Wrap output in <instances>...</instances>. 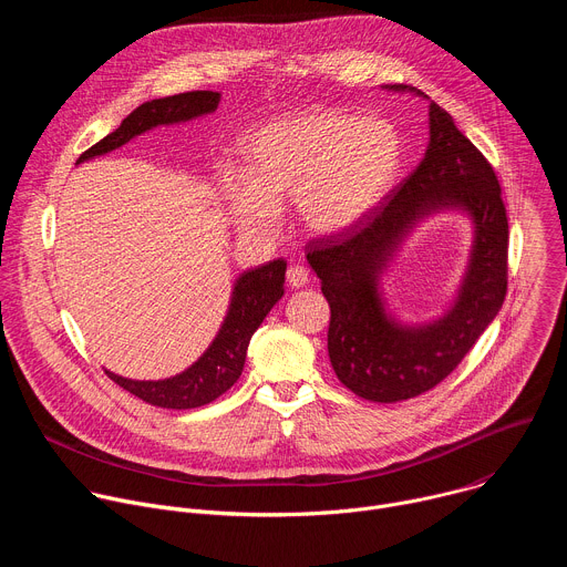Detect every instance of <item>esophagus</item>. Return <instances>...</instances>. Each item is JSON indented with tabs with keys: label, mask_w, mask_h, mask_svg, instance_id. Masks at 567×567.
I'll return each instance as SVG.
<instances>
[{
	"label": "esophagus",
	"mask_w": 567,
	"mask_h": 567,
	"mask_svg": "<svg viewBox=\"0 0 567 567\" xmlns=\"http://www.w3.org/2000/svg\"><path fill=\"white\" fill-rule=\"evenodd\" d=\"M309 282V274H307V269L305 267H289L287 269V285L289 287H293V289H300V287H305Z\"/></svg>",
	"instance_id": "obj_1"
}]
</instances>
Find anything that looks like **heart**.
Segmentation results:
<instances>
[{
    "label": "heart",
    "instance_id": "obj_1",
    "mask_svg": "<svg viewBox=\"0 0 567 567\" xmlns=\"http://www.w3.org/2000/svg\"><path fill=\"white\" fill-rule=\"evenodd\" d=\"M401 164V138L381 118L339 110H305L251 132L241 145V182L224 195L233 221L247 235H269L276 210L293 204L313 235H341L390 193Z\"/></svg>",
    "mask_w": 567,
    "mask_h": 567
}]
</instances>
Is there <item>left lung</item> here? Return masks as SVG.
<instances>
[{"label": "left lung", "mask_w": 567, "mask_h": 567, "mask_svg": "<svg viewBox=\"0 0 567 567\" xmlns=\"http://www.w3.org/2000/svg\"><path fill=\"white\" fill-rule=\"evenodd\" d=\"M390 92L415 87L385 85ZM429 147L415 173L385 202L341 235L309 241L307 262L330 302L328 352L339 381L354 394L394 403L446 379L503 307L507 293L509 224L496 173L431 101ZM457 209L474 226L467 271L440 319L401 323L384 305L380 276L402 239L424 218Z\"/></svg>", "instance_id": "1"}]
</instances>
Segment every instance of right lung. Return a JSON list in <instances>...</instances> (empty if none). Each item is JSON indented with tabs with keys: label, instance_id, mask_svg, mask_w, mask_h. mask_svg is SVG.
<instances>
[{
	"label": "right lung",
	"instance_id": "add662e5",
	"mask_svg": "<svg viewBox=\"0 0 567 567\" xmlns=\"http://www.w3.org/2000/svg\"><path fill=\"white\" fill-rule=\"evenodd\" d=\"M219 92H186L147 101L138 105L127 118H123V123L112 134L80 154L78 164L107 154L158 125H177L213 114L219 105ZM285 271L287 262L274 260L265 267L241 274L233 285L228 311L224 316L219 332L215 334L206 352L184 372L158 381L125 379L105 370L107 377L134 396L158 409L188 411L206 406V403L224 394L239 379L241 370H245L247 350L254 332L260 328V322L285 293Z\"/></svg>",
	"mask_w": 567,
	"mask_h": 567
}]
</instances>
